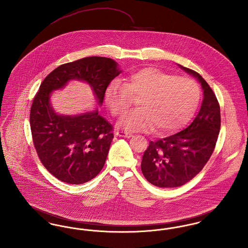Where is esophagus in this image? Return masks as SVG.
I'll list each match as a JSON object with an SVG mask.
<instances>
[{"instance_id":"1","label":"esophagus","mask_w":248,"mask_h":248,"mask_svg":"<svg viewBox=\"0 0 248 248\" xmlns=\"http://www.w3.org/2000/svg\"><path fill=\"white\" fill-rule=\"evenodd\" d=\"M116 136L119 137H122V138H126V139H129L133 135L130 134L128 132H124V131H116Z\"/></svg>"}]
</instances>
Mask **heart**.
<instances>
[{
  "label": "heart",
  "instance_id": "1",
  "mask_svg": "<svg viewBox=\"0 0 248 248\" xmlns=\"http://www.w3.org/2000/svg\"><path fill=\"white\" fill-rule=\"evenodd\" d=\"M131 96L140 98V108L127 114L119 125L131 131H153L170 134L190 118L200 98L199 87L184 77H175L155 68L135 71L125 83L113 81L105 92L110 112L121 117L131 105Z\"/></svg>",
  "mask_w": 248,
  "mask_h": 248
}]
</instances>
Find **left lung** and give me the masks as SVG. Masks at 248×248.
Wrapping results in <instances>:
<instances>
[{
    "instance_id": "8db88e82",
    "label": "left lung",
    "mask_w": 248,
    "mask_h": 248,
    "mask_svg": "<svg viewBox=\"0 0 248 248\" xmlns=\"http://www.w3.org/2000/svg\"><path fill=\"white\" fill-rule=\"evenodd\" d=\"M201 83L203 99L193 122L175 135L150 142L142 157L146 179L160 188H175L195 177L211 157L220 130V108L209 84L196 71L178 65Z\"/></svg>"
}]
</instances>
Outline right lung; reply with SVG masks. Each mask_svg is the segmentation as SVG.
I'll use <instances>...</instances> for the list:
<instances>
[{
    "instance_id": "right-lung-1",
    "label": "right lung",
    "mask_w": 248,
    "mask_h": 248,
    "mask_svg": "<svg viewBox=\"0 0 248 248\" xmlns=\"http://www.w3.org/2000/svg\"><path fill=\"white\" fill-rule=\"evenodd\" d=\"M121 72L113 59L89 57L59 66L41 83L30 114L32 140L42 164L59 180L78 185L96 177L105 165L113 134L97 108L76 115L57 113L51 93L72 80L82 81L102 106L107 87Z\"/></svg>"
}]
</instances>
